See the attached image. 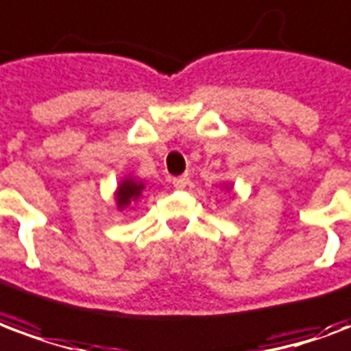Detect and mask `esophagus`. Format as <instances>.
I'll use <instances>...</instances> for the list:
<instances>
[{
    "label": "esophagus",
    "mask_w": 351,
    "mask_h": 351,
    "mask_svg": "<svg viewBox=\"0 0 351 351\" xmlns=\"http://www.w3.org/2000/svg\"><path fill=\"white\" fill-rule=\"evenodd\" d=\"M188 175H182V176H176V178H173V186H175L176 189H184L186 186H188Z\"/></svg>",
    "instance_id": "obj_1"
}]
</instances>
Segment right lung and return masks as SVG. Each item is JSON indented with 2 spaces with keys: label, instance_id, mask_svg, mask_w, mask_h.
I'll list each match as a JSON object with an SVG mask.
<instances>
[{
  "label": "right lung",
  "instance_id": "1",
  "mask_svg": "<svg viewBox=\"0 0 351 351\" xmlns=\"http://www.w3.org/2000/svg\"><path fill=\"white\" fill-rule=\"evenodd\" d=\"M143 184L141 182H134V180H124L121 186H119V191H117V204L119 208H124L128 206L130 202L136 201L137 197L141 195Z\"/></svg>",
  "mask_w": 351,
  "mask_h": 351
}]
</instances>
